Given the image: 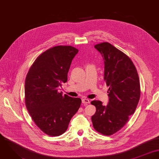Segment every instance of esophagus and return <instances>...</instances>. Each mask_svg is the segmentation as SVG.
Masks as SVG:
<instances>
[{
	"instance_id": "esophagus-1",
	"label": "esophagus",
	"mask_w": 159,
	"mask_h": 159,
	"mask_svg": "<svg viewBox=\"0 0 159 159\" xmlns=\"http://www.w3.org/2000/svg\"><path fill=\"white\" fill-rule=\"evenodd\" d=\"M82 103H83L85 106H86V105H87L89 103V100L88 99H83L82 100Z\"/></svg>"
}]
</instances>
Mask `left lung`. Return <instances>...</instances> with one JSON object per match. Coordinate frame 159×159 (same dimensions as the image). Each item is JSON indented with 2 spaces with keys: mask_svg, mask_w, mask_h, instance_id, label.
I'll return each instance as SVG.
<instances>
[{
  "mask_svg": "<svg viewBox=\"0 0 159 159\" xmlns=\"http://www.w3.org/2000/svg\"><path fill=\"white\" fill-rule=\"evenodd\" d=\"M94 48L104 60L109 101L106 106L99 101H91L96 108L91 120L97 132L111 135L123 127L134 113L140 97V80L135 66L125 53L107 42Z\"/></svg>",
  "mask_w": 159,
  "mask_h": 159,
  "instance_id": "8db88e82",
  "label": "left lung"
}]
</instances>
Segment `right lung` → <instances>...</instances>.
Returning a JSON list of instances; mask_svg holds the SVG:
<instances>
[{
  "label": "right lung",
  "instance_id": "1",
  "mask_svg": "<svg viewBox=\"0 0 159 159\" xmlns=\"http://www.w3.org/2000/svg\"><path fill=\"white\" fill-rule=\"evenodd\" d=\"M79 50L57 46L37 57L25 81V103L36 125L46 134L56 137L66 132L82 101L63 96L58 88L68 80L71 62Z\"/></svg>",
  "mask_w": 159,
  "mask_h": 159
}]
</instances>
